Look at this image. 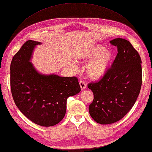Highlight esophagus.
<instances>
[{
	"instance_id": "1",
	"label": "esophagus",
	"mask_w": 152,
	"mask_h": 152,
	"mask_svg": "<svg viewBox=\"0 0 152 152\" xmlns=\"http://www.w3.org/2000/svg\"><path fill=\"white\" fill-rule=\"evenodd\" d=\"M79 85H80V87L81 90H85L86 88V84L85 83H84L83 81H80L79 82Z\"/></svg>"
}]
</instances>
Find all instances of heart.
I'll return each instance as SVG.
<instances>
[{"label": "heart", "mask_w": 152, "mask_h": 152, "mask_svg": "<svg viewBox=\"0 0 152 152\" xmlns=\"http://www.w3.org/2000/svg\"><path fill=\"white\" fill-rule=\"evenodd\" d=\"M79 62H89L85 67L86 75L92 80H98L109 71L112 64L113 54L104 46L98 45L81 51L77 56ZM71 66L77 69V65L72 62Z\"/></svg>", "instance_id": "obj_1"}]
</instances>
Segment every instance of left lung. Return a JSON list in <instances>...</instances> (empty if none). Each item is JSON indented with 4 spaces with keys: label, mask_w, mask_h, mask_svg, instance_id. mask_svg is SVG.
Listing matches in <instances>:
<instances>
[{
    "label": "left lung",
    "mask_w": 152,
    "mask_h": 152,
    "mask_svg": "<svg viewBox=\"0 0 152 152\" xmlns=\"http://www.w3.org/2000/svg\"><path fill=\"white\" fill-rule=\"evenodd\" d=\"M110 43L117 46L118 52L111 67L100 81L88 85L94 94L89 113L102 125L118 121L131 110L142 80L141 58L131 42L117 38Z\"/></svg>",
    "instance_id": "obj_1"
}]
</instances>
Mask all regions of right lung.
Masks as SVG:
<instances>
[{"label": "right lung", "instance_id": "add662e5", "mask_svg": "<svg viewBox=\"0 0 152 152\" xmlns=\"http://www.w3.org/2000/svg\"><path fill=\"white\" fill-rule=\"evenodd\" d=\"M42 43L29 40L14 55L10 64L14 101L23 115L37 125L52 126L66 112L67 99L80 91L75 77H63L39 72L31 62L34 49Z\"/></svg>", "mask_w": 152, "mask_h": 152}]
</instances>
